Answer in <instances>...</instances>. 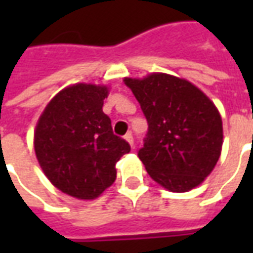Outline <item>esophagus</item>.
<instances>
[{
    "mask_svg": "<svg viewBox=\"0 0 253 253\" xmlns=\"http://www.w3.org/2000/svg\"><path fill=\"white\" fill-rule=\"evenodd\" d=\"M125 139H126L127 142L130 143V146H131V148H134V137H132L131 132H127L126 135H125Z\"/></svg>",
    "mask_w": 253,
    "mask_h": 253,
    "instance_id": "1",
    "label": "esophagus"
}]
</instances>
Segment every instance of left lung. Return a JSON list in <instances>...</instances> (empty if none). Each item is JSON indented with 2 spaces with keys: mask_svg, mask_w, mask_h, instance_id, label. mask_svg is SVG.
<instances>
[{
  "mask_svg": "<svg viewBox=\"0 0 253 253\" xmlns=\"http://www.w3.org/2000/svg\"><path fill=\"white\" fill-rule=\"evenodd\" d=\"M148 121L138 150L149 176L172 192L199 186L217 164L222 148V119L206 94L187 80L153 73L125 78Z\"/></svg>",
  "mask_w": 253,
  "mask_h": 253,
  "instance_id": "8db88e82",
  "label": "left lung"
}]
</instances>
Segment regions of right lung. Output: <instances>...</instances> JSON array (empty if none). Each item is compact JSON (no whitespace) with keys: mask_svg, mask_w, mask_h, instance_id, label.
<instances>
[{"mask_svg":"<svg viewBox=\"0 0 253 253\" xmlns=\"http://www.w3.org/2000/svg\"><path fill=\"white\" fill-rule=\"evenodd\" d=\"M108 88L76 84L47 104L35 130V153L58 190L94 199L115 181L116 163L130 145L112 131L103 112Z\"/></svg>","mask_w":253,"mask_h":253,"instance_id":"right-lung-1","label":"right lung"}]
</instances>
